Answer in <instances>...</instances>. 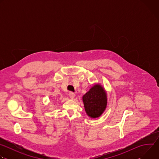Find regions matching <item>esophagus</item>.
I'll list each match as a JSON object with an SVG mask.
<instances>
[{
  "label": "esophagus",
  "mask_w": 159,
  "mask_h": 159,
  "mask_svg": "<svg viewBox=\"0 0 159 159\" xmlns=\"http://www.w3.org/2000/svg\"><path fill=\"white\" fill-rule=\"evenodd\" d=\"M69 96H70V99H74L75 98V94H74V93H72V92H70V93H69Z\"/></svg>",
  "instance_id": "esophagus-1"
}]
</instances>
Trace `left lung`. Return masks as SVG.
<instances>
[{
    "mask_svg": "<svg viewBox=\"0 0 159 159\" xmlns=\"http://www.w3.org/2000/svg\"><path fill=\"white\" fill-rule=\"evenodd\" d=\"M82 101L87 115L90 118H99L107 105V94L102 85L94 84L82 96Z\"/></svg>",
    "mask_w": 159,
    "mask_h": 159,
    "instance_id": "1",
    "label": "left lung"
}]
</instances>
